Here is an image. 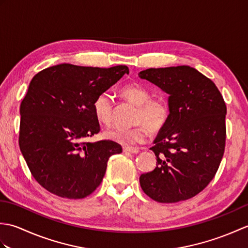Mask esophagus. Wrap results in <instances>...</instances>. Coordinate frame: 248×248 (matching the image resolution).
Segmentation results:
<instances>
[{
	"instance_id": "1",
	"label": "esophagus",
	"mask_w": 248,
	"mask_h": 248,
	"mask_svg": "<svg viewBox=\"0 0 248 248\" xmlns=\"http://www.w3.org/2000/svg\"><path fill=\"white\" fill-rule=\"evenodd\" d=\"M124 152H125V154H133V155H136L139 154V149H135V148H131V147H124Z\"/></svg>"
}]
</instances>
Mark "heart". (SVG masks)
<instances>
[{
    "instance_id": "obj_1",
    "label": "heart",
    "mask_w": 248,
    "mask_h": 248,
    "mask_svg": "<svg viewBox=\"0 0 248 248\" xmlns=\"http://www.w3.org/2000/svg\"><path fill=\"white\" fill-rule=\"evenodd\" d=\"M124 98L138 105L135 121L140 123L134 127L115 125L104 132L105 138L124 146L143 144L148 135V128L157 132L164 128L170 115V104L161 98H151L149 89L140 84H129L121 89ZM94 116L104 124H109L114 117V101L108 93H101L93 103Z\"/></svg>"
}]
</instances>
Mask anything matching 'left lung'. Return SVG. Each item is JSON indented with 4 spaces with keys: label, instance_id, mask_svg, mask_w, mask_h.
<instances>
[{
    "label": "left lung",
    "instance_id": "left-lung-1",
    "mask_svg": "<svg viewBox=\"0 0 248 248\" xmlns=\"http://www.w3.org/2000/svg\"><path fill=\"white\" fill-rule=\"evenodd\" d=\"M170 94V115L151 150L156 167L140 177L157 202L194 197L214 178L226 143V108L217 85L189 66L149 68L139 73Z\"/></svg>",
    "mask_w": 248,
    "mask_h": 248
}]
</instances>
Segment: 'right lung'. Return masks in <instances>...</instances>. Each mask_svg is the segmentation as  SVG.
I'll return each instance as SVG.
<instances>
[{
    "label": "right lung",
    "mask_w": 248,
    "mask_h": 248,
    "mask_svg": "<svg viewBox=\"0 0 248 248\" xmlns=\"http://www.w3.org/2000/svg\"><path fill=\"white\" fill-rule=\"evenodd\" d=\"M129 73L127 66H52L31 78L20 105L19 146L35 180L46 191L81 199L96 189L110 155L123 152L113 140L86 141L99 133L93 103Z\"/></svg>",
    "instance_id": "right-lung-1"
}]
</instances>
